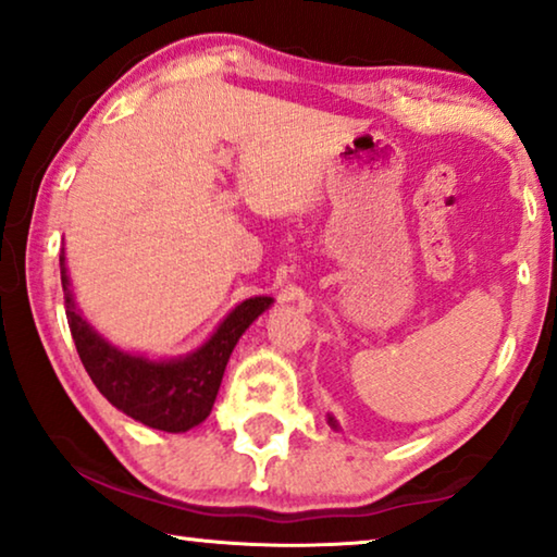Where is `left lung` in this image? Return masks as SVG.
Returning a JSON list of instances; mask_svg holds the SVG:
<instances>
[{
    "label": "left lung",
    "instance_id": "1",
    "mask_svg": "<svg viewBox=\"0 0 557 557\" xmlns=\"http://www.w3.org/2000/svg\"><path fill=\"white\" fill-rule=\"evenodd\" d=\"M330 425H332V428H337V422H335V418H330Z\"/></svg>",
    "mask_w": 557,
    "mask_h": 557
}]
</instances>
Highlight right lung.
Wrapping results in <instances>:
<instances>
[{
  "label": "right lung",
  "instance_id": "obj_1",
  "mask_svg": "<svg viewBox=\"0 0 557 557\" xmlns=\"http://www.w3.org/2000/svg\"><path fill=\"white\" fill-rule=\"evenodd\" d=\"M60 272L66 322L87 375L114 408L164 433H187L207 420L237 339L272 305V297H250L239 302L197 350L182 358L152 360L120 350L82 318L66 275L64 250L60 252Z\"/></svg>",
  "mask_w": 557,
  "mask_h": 557
}]
</instances>
